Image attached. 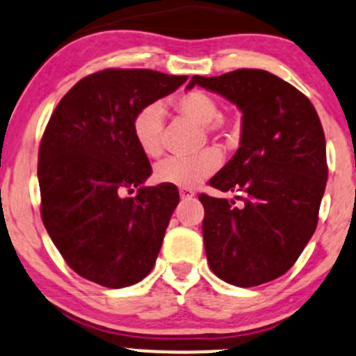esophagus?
<instances>
[{"label": "esophagus", "mask_w": 356, "mask_h": 356, "mask_svg": "<svg viewBox=\"0 0 356 356\" xmlns=\"http://www.w3.org/2000/svg\"><path fill=\"white\" fill-rule=\"evenodd\" d=\"M179 194H181L182 201H187V199H193L194 197V191L193 189H187V187H182V189H179Z\"/></svg>", "instance_id": "34e87169"}]
</instances>
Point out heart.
<instances>
[{
    "mask_svg": "<svg viewBox=\"0 0 356 356\" xmlns=\"http://www.w3.org/2000/svg\"><path fill=\"white\" fill-rule=\"evenodd\" d=\"M174 106L186 118L202 124L209 135L228 138L233 135L236 124L232 120L221 116L220 103L209 92L187 91L175 97ZM135 142L143 155L155 159L162 154L163 108L159 103H150L136 111L131 123ZM221 155L216 148L209 147L193 157H169L155 167V179L162 184L177 187H196L208 179L220 167Z\"/></svg>",
    "mask_w": 356,
    "mask_h": 356,
    "instance_id": "b5f03b06",
    "label": "heart"
}]
</instances>
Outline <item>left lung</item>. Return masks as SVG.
Segmentation results:
<instances>
[{
    "instance_id": "8db88e82",
    "label": "left lung",
    "mask_w": 356,
    "mask_h": 356,
    "mask_svg": "<svg viewBox=\"0 0 356 356\" xmlns=\"http://www.w3.org/2000/svg\"><path fill=\"white\" fill-rule=\"evenodd\" d=\"M218 92L243 113L240 148L209 181L235 199L201 194L211 270L238 287L284 275L311 240L326 189V140L311 101L261 69L194 76L187 89Z\"/></svg>"
}]
</instances>
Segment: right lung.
Masks as SVG:
<instances>
[{"instance_id":"add662e5","label":"right lung","mask_w":356,"mask_h":356,"mask_svg":"<svg viewBox=\"0 0 356 356\" xmlns=\"http://www.w3.org/2000/svg\"><path fill=\"white\" fill-rule=\"evenodd\" d=\"M186 81L104 69L81 79L50 116L38 150L42 221L69 267L91 282L128 287L154 268L179 191L143 186L152 167L131 123ZM135 186L134 198L122 196Z\"/></svg>"}]
</instances>
